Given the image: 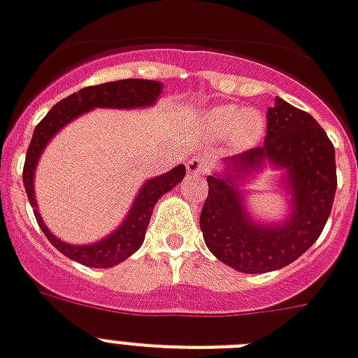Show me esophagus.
<instances>
[{
  "label": "esophagus",
  "instance_id": "34e87169",
  "mask_svg": "<svg viewBox=\"0 0 358 358\" xmlns=\"http://www.w3.org/2000/svg\"><path fill=\"white\" fill-rule=\"evenodd\" d=\"M207 171H209V160H207L206 156L198 155L194 158L187 162V173L193 174V176H206Z\"/></svg>",
  "mask_w": 358,
  "mask_h": 358
}]
</instances>
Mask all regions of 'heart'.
I'll return each instance as SVG.
<instances>
[{"instance_id": "obj_1", "label": "heart", "mask_w": 358, "mask_h": 358, "mask_svg": "<svg viewBox=\"0 0 358 358\" xmlns=\"http://www.w3.org/2000/svg\"><path fill=\"white\" fill-rule=\"evenodd\" d=\"M207 131L216 138L233 134L240 145H251L264 131V118L258 110H245L235 105H222L206 114Z\"/></svg>"}]
</instances>
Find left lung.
<instances>
[{
  "mask_svg": "<svg viewBox=\"0 0 358 358\" xmlns=\"http://www.w3.org/2000/svg\"><path fill=\"white\" fill-rule=\"evenodd\" d=\"M264 145L231 160L224 174L207 176L209 194L200 215L207 248L218 260L242 273H266L295 262L322 233L337 191L335 147L306 110L282 98L267 109ZM288 169L294 211L282 226H262L248 218L235 178L264 161ZM242 182V180H240Z\"/></svg>",
  "mask_w": 358,
  "mask_h": 358,
  "instance_id": "obj_1",
  "label": "left lung"
}]
</instances>
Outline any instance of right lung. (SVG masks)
Masks as SVG:
<instances>
[{
  "mask_svg": "<svg viewBox=\"0 0 358 358\" xmlns=\"http://www.w3.org/2000/svg\"><path fill=\"white\" fill-rule=\"evenodd\" d=\"M160 92L162 85L158 82L136 80V78L85 87L82 91L74 92V94L67 96L65 100L54 105L52 109L47 113V116L36 125L31 145L27 149L25 165H23V184H25L29 202L34 209L38 225L41 227L45 236L49 238L50 244L71 260H76V262L89 267H110L131 257L134 251H138V248L142 245L143 238H145L152 207L160 200L162 194L171 191L174 185L184 180L185 165H178V167H174L173 171L162 174L158 178L147 180V184H143L142 191L134 200L129 216L113 235L91 245H71L56 238L47 229V225L43 224L40 213L36 209L34 169L38 160H40L43 147L50 142V138L58 133L63 125H67L71 120L87 113V110L94 109V107H113V109L145 107V105L155 103Z\"/></svg>",
  "mask_w": 358,
  "mask_h": 358,
  "instance_id": "1",
  "label": "right lung"
}]
</instances>
